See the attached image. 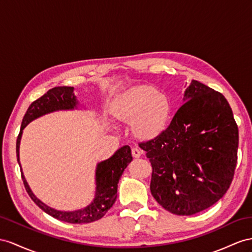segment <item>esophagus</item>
<instances>
[{"label": "esophagus", "mask_w": 252, "mask_h": 252, "mask_svg": "<svg viewBox=\"0 0 252 252\" xmlns=\"http://www.w3.org/2000/svg\"><path fill=\"white\" fill-rule=\"evenodd\" d=\"M132 156L134 157V158H139L140 156H141V150L140 149H138V148H136V147H134V148H132Z\"/></svg>", "instance_id": "1"}]
</instances>
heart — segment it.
Wrapping results in <instances>:
<instances>
[{
    "mask_svg": "<svg viewBox=\"0 0 252 252\" xmlns=\"http://www.w3.org/2000/svg\"><path fill=\"white\" fill-rule=\"evenodd\" d=\"M116 117L133 121V131L138 136L151 137L164 128L170 114V102L152 86L136 85L122 92L114 103Z\"/></svg>",
    "mask_w": 252,
    "mask_h": 252,
    "instance_id": "1",
    "label": "heart"
}]
</instances>
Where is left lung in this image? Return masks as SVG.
<instances>
[{"mask_svg": "<svg viewBox=\"0 0 252 252\" xmlns=\"http://www.w3.org/2000/svg\"><path fill=\"white\" fill-rule=\"evenodd\" d=\"M184 104L156 137L139 143L152 166L150 190L165 210L189 216L229 189L237 163L238 128L224 96L192 80Z\"/></svg>", "mask_w": 252, "mask_h": 252, "instance_id": "1", "label": "left lung"}]
</instances>
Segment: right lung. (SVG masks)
<instances>
[{
	"mask_svg": "<svg viewBox=\"0 0 252 252\" xmlns=\"http://www.w3.org/2000/svg\"><path fill=\"white\" fill-rule=\"evenodd\" d=\"M73 87L60 86L50 89L47 94H44L39 99L34 101L25 113L20 133L18 135L16 144V153L19 166V148H20V140L22 137L23 128L27 126L31 121L39 118L41 116L52 113L55 111H63V109H73L77 105L76 96L73 94ZM133 159L131 154V148L128 146L121 147L114 153V156L108 159L103 160L96 165L95 169V193L92 203L85 206L84 209L76 210L72 212L57 211L50 208L47 204L38 199L33 191L31 190L30 186L23 176L21 168V177L23 180L24 188L27 189L29 196L32 200L46 212L47 214L59 219L61 221L69 223H88L101 219L106 214V212L112 208L117 199V188L119 179L122 172L126 168V166Z\"/></svg>",
	"mask_w": 252,
	"mask_h": 252,
	"instance_id": "right-lung-1",
	"label": "right lung"
}]
</instances>
